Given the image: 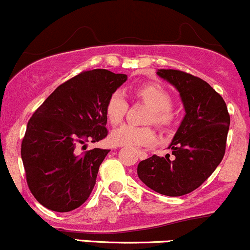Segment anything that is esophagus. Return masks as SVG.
<instances>
[{"label":"esophagus","mask_w":250,"mask_h":250,"mask_svg":"<svg viewBox=\"0 0 250 250\" xmlns=\"http://www.w3.org/2000/svg\"><path fill=\"white\" fill-rule=\"evenodd\" d=\"M138 156L140 158V160H145V159L148 158V154L145 150H138Z\"/></svg>","instance_id":"esophagus-1"}]
</instances>
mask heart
Masks as SVG:
<instances>
[{"label":"heart","mask_w":250,"mask_h":250,"mask_svg":"<svg viewBox=\"0 0 250 250\" xmlns=\"http://www.w3.org/2000/svg\"><path fill=\"white\" fill-rule=\"evenodd\" d=\"M134 95L150 108L147 123H153L161 130H167L173 125L175 120L174 112L172 110L173 98L165 87L158 84L140 85L134 90ZM104 111L106 119L112 125H120L128 111V102L125 95L121 91L112 92L106 100ZM110 140L116 146L141 147L153 144L155 134L149 127L125 125L112 131Z\"/></svg>","instance_id":"obj_1"}]
</instances>
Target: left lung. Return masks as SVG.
Returning <instances> with one entry per match:
<instances>
[{
	"label": "left lung",
	"mask_w": 250,
	"mask_h": 250,
	"mask_svg": "<svg viewBox=\"0 0 250 250\" xmlns=\"http://www.w3.org/2000/svg\"><path fill=\"white\" fill-rule=\"evenodd\" d=\"M179 91L186 115L169 149L173 159L153 155L142 160L138 175L158 193L179 197L198 188L226 153L230 115L222 96L203 79L179 70H159Z\"/></svg>",
	"instance_id": "left-lung-1"
}]
</instances>
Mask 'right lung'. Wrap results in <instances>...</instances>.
Here are the masks:
<instances>
[{
  "instance_id": "1",
  "label": "right lung",
  "mask_w": 250,
  "mask_h": 250,
  "mask_svg": "<svg viewBox=\"0 0 250 250\" xmlns=\"http://www.w3.org/2000/svg\"><path fill=\"white\" fill-rule=\"evenodd\" d=\"M127 76L104 68L83 71L59 85L27 123L21 158L32 194L41 205L68 212L89 198L98 169L110 150L79 154L85 142L108 135L104 106Z\"/></svg>"
}]
</instances>
